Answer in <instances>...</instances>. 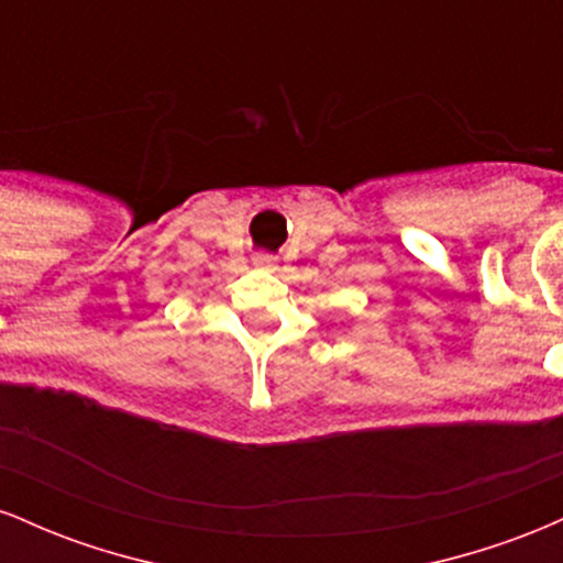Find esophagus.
<instances>
[{
	"label": "esophagus",
	"mask_w": 563,
	"mask_h": 563,
	"mask_svg": "<svg viewBox=\"0 0 563 563\" xmlns=\"http://www.w3.org/2000/svg\"><path fill=\"white\" fill-rule=\"evenodd\" d=\"M254 264H256V267L269 269V267H273V264H275V256L267 254V251H256V254H254Z\"/></svg>",
	"instance_id": "1"
}]
</instances>
